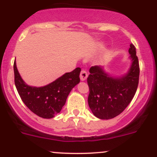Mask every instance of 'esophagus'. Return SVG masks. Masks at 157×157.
Instances as JSON below:
<instances>
[{"label": "esophagus", "instance_id": "obj_1", "mask_svg": "<svg viewBox=\"0 0 157 157\" xmlns=\"http://www.w3.org/2000/svg\"><path fill=\"white\" fill-rule=\"evenodd\" d=\"M80 80H81L82 81L86 80V79L87 77H88L87 72L86 71H81V72H80Z\"/></svg>", "mask_w": 157, "mask_h": 157}]
</instances>
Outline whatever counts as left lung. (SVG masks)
<instances>
[{
	"instance_id": "obj_1",
	"label": "left lung",
	"mask_w": 157,
	"mask_h": 157,
	"mask_svg": "<svg viewBox=\"0 0 157 157\" xmlns=\"http://www.w3.org/2000/svg\"><path fill=\"white\" fill-rule=\"evenodd\" d=\"M131 65L126 74L112 76L104 66H92L87 83L90 87L88 104L94 116L101 120L114 118L132 100L138 85L139 64L132 44L128 49Z\"/></svg>"
}]
</instances>
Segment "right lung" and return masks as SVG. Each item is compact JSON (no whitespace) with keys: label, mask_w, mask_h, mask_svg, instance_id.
<instances>
[{"label":"right lung","mask_w":157,"mask_h":157,"mask_svg":"<svg viewBox=\"0 0 157 157\" xmlns=\"http://www.w3.org/2000/svg\"><path fill=\"white\" fill-rule=\"evenodd\" d=\"M15 85L25 105L34 113L42 118L54 117L65 105L72 89L80 83V67L65 73L52 83L40 87L31 86L22 80L16 67L13 65Z\"/></svg>","instance_id":"obj_1"}]
</instances>
